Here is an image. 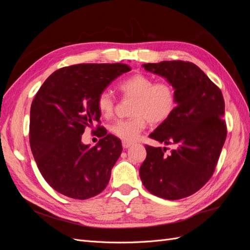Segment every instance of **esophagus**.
Listing matches in <instances>:
<instances>
[{
	"instance_id": "obj_1",
	"label": "esophagus",
	"mask_w": 250,
	"mask_h": 250,
	"mask_svg": "<svg viewBox=\"0 0 250 250\" xmlns=\"http://www.w3.org/2000/svg\"><path fill=\"white\" fill-rule=\"evenodd\" d=\"M122 146H123V148L127 149V148H129L130 146H132V143L131 142H128V141H123L122 142Z\"/></svg>"
}]
</instances>
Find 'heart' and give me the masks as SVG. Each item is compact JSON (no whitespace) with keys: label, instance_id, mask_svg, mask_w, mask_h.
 <instances>
[{"label":"heart","instance_id":"heart-1","mask_svg":"<svg viewBox=\"0 0 250 250\" xmlns=\"http://www.w3.org/2000/svg\"><path fill=\"white\" fill-rule=\"evenodd\" d=\"M118 88L125 98L134 100L131 107L133 117L119 120L110 126V131L123 141H135L145 129L148 120L161 123L167 120L176 106L175 89L167 81H156L144 74H133L119 82ZM116 100L105 90L98 98L97 105L102 116L108 118L115 109Z\"/></svg>","mask_w":250,"mask_h":250}]
</instances>
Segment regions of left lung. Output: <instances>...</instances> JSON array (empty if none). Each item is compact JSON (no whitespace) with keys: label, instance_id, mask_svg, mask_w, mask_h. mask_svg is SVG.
Masks as SVG:
<instances>
[{"label":"left lung","instance_id":"left-lung-1","mask_svg":"<svg viewBox=\"0 0 250 250\" xmlns=\"http://www.w3.org/2000/svg\"><path fill=\"white\" fill-rule=\"evenodd\" d=\"M143 66L167 79L175 89V109L149 137L176 148L167 155V148L146 145L140 177L157 197L185 198L200 190L215 171L228 133L223 96L192 62L172 60Z\"/></svg>","mask_w":250,"mask_h":250}]
</instances>
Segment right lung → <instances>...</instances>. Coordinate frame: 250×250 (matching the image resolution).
Returning a JSON list of instances; mask_svg holds the SVG:
<instances>
[{
	"label": "right lung",
	"mask_w": 250,
	"mask_h": 250,
	"mask_svg": "<svg viewBox=\"0 0 250 250\" xmlns=\"http://www.w3.org/2000/svg\"><path fill=\"white\" fill-rule=\"evenodd\" d=\"M124 63H83L55 71L43 82L30 109V147L44 180L58 193L74 199L100 194L122 152L121 141L98 128L101 138L84 145L85 127L100 122L97 101L120 75Z\"/></svg>",
	"instance_id": "1"
}]
</instances>
